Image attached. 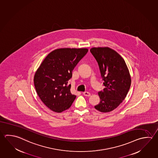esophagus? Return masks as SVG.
I'll return each instance as SVG.
<instances>
[{
  "label": "esophagus",
  "instance_id": "esophagus-1",
  "mask_svg": "<svg viewBox=\"0 0 158 158\" xmlns=\"http://www.w3.org/2000/svg\"><path fill=\"white\" fill-rule=\"evenodd\" d=\"M83 95L85 96H87V97H89L91 96V94L89 92H83Z\"/></svg>",
  "mask_w": 158,
  "mask_h": 158
}]
</instances>
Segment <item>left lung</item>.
Masks as SVG:
<instances>
[{"label": "left lung", "instance_id": "left-lung-1", "mask_svg": "<svg viewBox=\"0 0 158 158\" xmlns=\"http://www.w3.org/2000/svg\"><path fill=\"white\" fill-rule=\"evenodd\" d=\"M90 52L98 62L105 88L98 92L100 102L95 108L109 112L117 108L128 93L131 76L126 63L120 55L109 47H94Z\"/></svg>", "mask_w": 158, "mask_h": 158}]
</instances>
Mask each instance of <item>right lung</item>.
<instances>
[{"label": "right lung", "instance_id": "add662e5", "mask_svg": "<svg viewBox=\"0 0 158 158\" xmlns=\"http://www.w3.org/2000/svg\"><path fill=\"white\" fill-rule=\"evenodd\" d=\"M87 48H59L49 53L35 73L34 83L38 96L53 111L62 112L72 105L76 96L68 81L72 71L88 52Z\"/></svg>", "mask_w": 158, "mask_h": 158}]
</instances>
